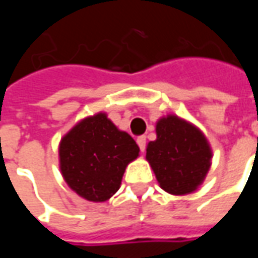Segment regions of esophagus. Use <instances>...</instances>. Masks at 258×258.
Masks as SVG:
<instances>
[{
    "label": "esophagus",
    "mask_w": 258,
    "mask_h": 258,
    "mask_svg": "<svg viewBox=\"0 0 258 258\" xmlns=\"http://www.w3.org/2000/svg\"><path fill=\"white\" fill-rule=\"evenodd\" d=\"M137 144H138V146H140L141 152H145V148H146L145 137H138V138H137Z\"/></svg>",
    "instance_id": "1"
}]
</instances>
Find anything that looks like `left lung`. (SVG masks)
I'll return each mask as SVG.
<instances>
[{
  "instance_id": "1",
  "label": "left lung",
  "mask_w": 258,
  "mask_h": 258,
  "mask_svg": "<svg viewBox=\"0 0 258 258\" xmlns=\"http://www.w3.org/2000/svg\"><path fill=\"white\" fill-rule=\"evenodd\" d=\"M156 141L146 148V160L159 184L171 195L192 194L211 166V149L206 137L194 124L177 116L160 118Z\"/></svg>"
}]
</instances>
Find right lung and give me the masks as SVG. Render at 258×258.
<instances>
[{
	"mask_svg": "<svg viewBox=\"0 0 258 258\" xmlns=\"http://www.w3.org/2000/svg\"><path fill=\"white\" fill-rule=\"evenodd\" d=\"M140 148L131 135L114 125L105 113L81 120L59 144L64 181L90 202H105L116 194L125 167Z\"/></svg>",
	"mask_w": 258,
	"mask_h": 258,
	"instance_id": "obj_1",
	"label": "right lung"
}]
</instances>
